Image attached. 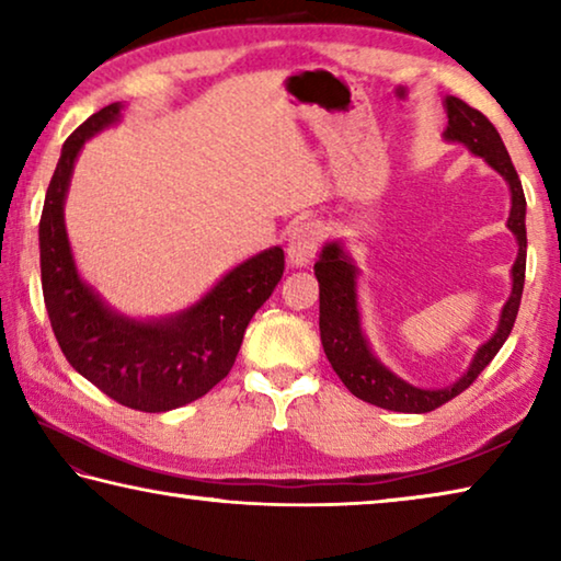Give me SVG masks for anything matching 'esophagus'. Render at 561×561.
Wrapping results in <instances>:
<instances>
[{"label":"esophagus","mask_w":561,"mask_h":561,"mask_svg":"<svg viewBox=\"0 0 561 561\" xmlns=\"http://www.w3.org/2000/svg\"><path fill=\"white\" fill-rule=\"evenodd\" d=\"M319 242H321V232L314 222H301L299 227H294L287 244V257L294 267H304V264L314 260Z\"/></svg>","instance_id":"esophagus-1"}]
</instances>
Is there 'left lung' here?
Wrapping results in <instances>:
<instances>
[{
  "label": "left lung",
  "instance_id": "8db88e82",
  "mask_svg": "<svg viewBox=\"0 0 561 561\" xmlns=\"http://www.w3.org/2000/svg\"><path fill=\"white\" fill-rule=\"evenodd\" d=\"M445 111H448V128L445 138L453 144L468 146L474 156L485 158L490 168L507 180L512 193V210L507 217V227L517 237L519 252L512 264V294L505 307H502L497 331L492 334L488 344H482L474 354L468 371L462 374L453 386L435 388H415L405 383L403 378L388 371V368L374 356L371 346L360 331V314L356 299V264L348 260L341 242H329L319 254L314 264V274L319 279V331L321 346L329 358L331 368L344 381L351 393L360 401L374 403L386 411L398 413H431L443 403L453 401L460 396L465 388H470L497 351L505 344L512 327H515L522 289H525V267H527V227H525V210L527 201L522 193V183L515 165H512L505 144H502L497 128L492 126L488 116H482L478 108L468 103L448 96L445 99Z\"/></svg>",
  "mask_w": 561,
  "mask_h": 561
}]
</instances>
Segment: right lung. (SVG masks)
<instances>
[{"label":"right lung","mask_w":561,"mask_h":561,"mask_svg":"<svg viewBox=\"0 0 561 561\" xmlns=\"http://www.w3.org/2000/svg\"><path fill=\"white\" fill-rule=\"evenodd\" d=\"M121 108L111 103L93 113L61 148L39 222L42 289L54 336L76 371L121 405L163 413L197 401L230 374L247 324L282 279L284 252L254 254L175 317L136 321L106 307L76 272L64 201L83 144L116 123Z\"/></svg>","instance_id":"1"}]
</instances>
